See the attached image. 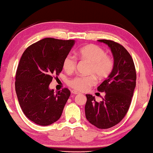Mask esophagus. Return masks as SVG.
I'll return each instance as SVG.
<instances>
[{"mask_svg": "<svg viewBox=\"0 0 153 153\" xmlns=\"http://www.w3.org/2000/svg\"><path fill=\"white\" fill-rule=\"evenodd\" d=\"M71 93H72V94H79V92H77V91H76V90H72Z\"/></svg>", "mask_w": 153, "mask_h": 153, "instance_id": "obj_1", "label": "esophagus"}]
</instances>
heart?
Returning <instances> with one entry per match:
<instances>
[{"instance_id": "heart-1", "label": "heart", "mask_w": 153, "mask_h": 153, "mask_svg": "<svg viewBox=\"0 0 153 153\" xmlns=\"http://www.w3.org/2000/svg\"><path fill=\"white\" fill-rule=\"evenodd\" d=\"M78 57L90 63L88 73L90 76H77L69 80V85L72 88L79 91H86L97 83V78L100 79L107 77L113 71L115 63L111 56L107 55L102 48L97 45H89L79 49ZM77 59L69 55L65 56L63 62V67L67 74H71L76 70Z\"/></svg>"}]
</instances>
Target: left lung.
<instances>
[{
  "instance_id": "left-lung-1",
  "label": "left lung",
  "mask_w": 153,
  "mask_h": 153,
  "mask_svg": "<svg viewBox=\"0 0 153 153\" xmlns=\"http://www.w3.org/2000/svg\"><path fill=\"white\" fill-rule=\"evenodd\" d=\"M107 45L114 57L111 74L97 90L105 92L102 101L86 94L85 114L89 122L99 129H108L119 123L125 117L131 104L136 87V72L130 54L122 45L110 40H98Z\"/></svg>"
}]
</instances>
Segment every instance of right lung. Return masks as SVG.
<instances>
[{"label":"right lung","mask_w":153,"mask_h":153,"mask_svg":"<svg viewBox=\"0 0 153 153\" xmlns=\"http://www.w3.org/2000/svg\"><path fill=\"white\" fill-rule=\"evenodd\" d=\"M75 40L46 38L25 49L15 75V91L25 115L38 125L46 126L61 117L71 94L67 88L49 89L55 76L63 69V62Z\"/></svg>","instance_id":"right-lung-1"}]
</instances>
